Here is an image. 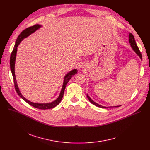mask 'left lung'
<instances>
[{"instance_id": "1", "label": "left lung", "mask_w": 150, "mask_h": 150, "mask_svg": "<svg viewBox=\"0 0 150 150\" xmlns=\"http://www.w3.org/2000/svg\"><path fill=\"white\" fill-rule=\"evenodd\" d=\"M129 44H130V45H131V46L132 50H134V52L139 57V58L141 59V60H142V55H141V52H140V51H139V49H138V46H137V45L136 41H135V38H134V35H133L131 33H130L129 35ZM87 98H88V100L90 101V103H91L95 105L96 106L98 107V108L107 109V108H114V107H115V108H117V107H120V106L121 105H116V106H113V107H112V106H110V107L103 106V105H100V104H98V103H96L95 101H94L90 97V96H89L88 94H87Z\"/></svg>"}]
</instances>
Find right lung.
I'll list each match as a JSON object with an SVG mask.
<instances>
[{"label":"right lung","instance_id":"add662e5","mask_svg":"<svg viewBox=\"0 0 150 150\" xmlns=\"http://www.w3.org/2000/svg\"><path fill=\"white\" fill-rule=\"evenodd\" d=\"M42 26L38 24H36L33 27L27 28V29L24 30L23 31H22L21 33V34L19 35V36L18 37L16 41H15V46L14 48L13 49V51L11 53V57H10V68H11V71L13 76V81H14V84H15V88L16 90V93H18V94L19 95V96L23 99L25 101H26L28 104H29L30 105L34 107L35 108H37V109H42V110H46V109H52L54 107H56V105H57L61 101L63 96V94H64V91H65L66 85L68 83V82H69V81L71 79V78L72 77L73 75H75L77 72L78 70L76 69H74L72 71H71L70 72H69L68 73H67L66 74V75L64 76L63 78V85H62V87L60 93V94L59 96V97L54 101L50 102V103H34V102H31L30 101H29L28 100H27L26 98H25L22 94L21 93L20 90L19 89V87L18 86L17 84V82H16V76H15V60H16V53H17V49H18V46H19V45L21 43V42L25 38L28 37L29 35H30L31 34L34 33V32H35L37 30H38L40 28H41Z\"/></svg>","mask_w":150,"mask_h":150}]
</instances>
